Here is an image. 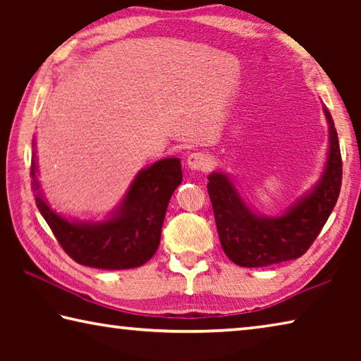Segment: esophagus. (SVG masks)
Returning <instances> with one entry per match:
<instances>
[{
	"instance_id": "esophagus-1",
	"label": "esophagus",
	"mask_w": 361,
	"mask_h": 361,
	"mask_svg": "<svg viewBox=\"0 0 361 361\" xmlns=\"http://www.w3.org/2000/svg\"><path fill=\"white\" fill-rule=\"evenodd\" d=\"M186 162H188V167L191 170H202V172H205V170H209L210 167V157L207 156L205 152H200V151L191 152V154L188 156Z\"/></svg>"
}]
</instances>
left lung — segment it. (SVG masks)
<instances>
[{
	"mask_svg": "<svg viewBox=\"0 0 361 361\" xmlns=\"http://www.w3.org/2000/svg\"><path fill=\"white\" fill-rule=\"evenodd\" d=\"M329 149L320 181L296 200L282 216H261L250 210L232 181L221 172L209 175V195L215 213L219 242L228 258L242 267H264L296 259L307 252L338 202L342 159L331 114Z\"/></svg>",
	"mask_w": 361,
	"mask_h": 361,
	"instance_id": "left-lung-1",
	"label": "left lung"
}]
</instances>
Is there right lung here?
I'll return each mask as SVG.
<instances>
[{"instance_id":"obj_1","label":"right lung","mask_w":361,"mask_h":361,"mask_svg":"<svg viewBox=\"0 0 361 361\" xmlns=\"http://www.w3.org/2000/svg\"><path fill=\"white\" fill-rule=\"evenodd\" d=\"M36 157H32L36 207L65 253L82 266L95 269H132L152 258L161 243L169 200L183 180L176 157L157 161L138 172L129 191L105 221H68L54 212L39 192Z\"/></svg>"}]
</instances>
